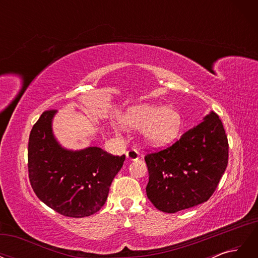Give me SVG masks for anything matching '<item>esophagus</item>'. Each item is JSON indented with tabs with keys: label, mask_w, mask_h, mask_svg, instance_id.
<instances>
[{
	"label": "esophagus",
	"mask_w": 258,
	"mask_h": 258,
	"mask_svg": "<svg viewBox=\"0 0 258 258\" xmlns=\"http://www.w3.org/2000/svg\"><path fill=\"white\" fill-rule=\"evenodd\" d=\"M126 157L129 160H138L140 158V153L136 150V148H131L126 153Z\"/></svg>",
	"instance_id": "1"
}]
</instances>
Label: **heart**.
<instances>
[{
  "mask_svg": "<svg viewBox=\"0 0 258 258\" xmlns=\"http://www.w3.org/2000/svg\"><path fill=\"white\" fill-rule=\"evenodd\" d=\"M124 128L142 130L144 141L154 147L172 144L181 136L182 116L174 108L155 104H137L128 107L120 118Z\"/></svg>",
  "mask_w": 258,
  "mask_h": 258,
  "instance_id": "1",
  "label": "heart"
}]
</instances>
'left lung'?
Returning a JSON list of instances; mask_svg holds the SVG:
<instances>
[{
	"instance_id": "8db88e82",
	"label": "left lung",
	"mask_w": 258,
	"mask_h": 258,
	"mask_svg": "<svg viewBox=\"0 0 258 258\" xmlns=\"http://www.w3.org/2000/svg\"><path fill=\"white\" fill-rule=\"evenodd\" d=\"M150 179L146 195L166 213L206 202L228 163V141L223 123L211 111L172 146L145 156Z\"/></svg>"
}]
</instances>
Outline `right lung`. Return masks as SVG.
<instances>
[{
    "label": "right lung",
    "mask_w": 258,
    "mask_h": 258,
    "mask_svg": "<svg viewBox=\"0 0 258 258\" xmlns=\"http://www.w3.org/2000/svg\"><path fill=\"white\" fill-rule=\"evenodd\" d=\"M57 111L44 112L31 130L28 148L30 183L36 196L56 212L86 217L103 207L126 156L100 147L68 150L52 131Z\"/></svg>",
    "instance_id": "right-lung-1"
}]
</instances>
